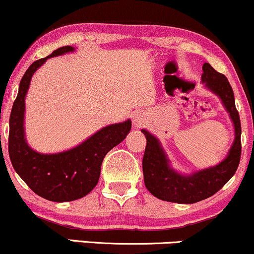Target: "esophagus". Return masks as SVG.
Wrapping results in <instances>:
<instances>
[{"instance_id":"1","label":"esophagus","mask_w":254,"mask_h":254,"mask_svg":"<svg viewBox=\"0 0 254 254\" xmlns=\"http://www.w3.org/2000/svg\"><path fill=\"white\" fill-rule=\"evenodd\" d=\"M134 121H135V124H138V125L140 124V122H139V120H136V119H135V120H134Z\"/></svg>"}]
</instances>
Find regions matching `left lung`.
Returning a JSON list of instances; mask_svg holds the SVG:
<instances>
[{
	"mask_svg": "<svg viewBox=\"0 0 254 254\" xmlns=\"http://www.w3.org/2000/svg\"><path fill=\"white\" fill-rule=\"evenodd\" d=\"M202 82L209 90L221 98L234 125L235 139L228 156L213 168H208L191 175H181L170 168L169 159L159 140L146 129V148L142 158V172L147 190L157 198L176 203H196L219 191L233 177L241 157V124L235 107L233 89L225 74L214 70L209 63L202 66Z\"/></svg>",
	"mask_w": 254,
	"mask_h": 254,
	"instance_id": "8db88e82",
	"label": "left lung"
}]
</instances>
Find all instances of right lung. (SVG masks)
Listing matches in <instances>:
<instances>
[{
    "instance_id": "add662e5",
    "label": "right lung",
    "mask_w": 254,
    "mask_h": 254,
    "mask_svg": "<svg viewBox=\"0 0 254 254\" xmlns=\"http://www.w3.org/2000/svg\"><path fill=\"white\" fill-rule=\"evenodd\" d=\"M72 51V46L59 47L27 68L9 119L8 151L11 165L33 191L53 202L74 201L88 195L100 180L106 154L120 144L132 128L130 120L109 125L80 145L61 153L41 154L27 145L23 128L25 97L33 73L51 57Z\"/></svg>"
}]
</instances>
